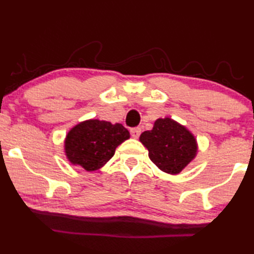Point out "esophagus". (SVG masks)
<instances>
[{
    "label": "esophagus",
    "instance_id": "esophagus-1",
    "mask_svg": "<svg viewBox=\"0 0 254 254\" xmlns=\"http://www.w3.org/2000/svg\"><path fill=\"white\" fill-rule=\"evenodd\" d=\"M130 133L133 137L137 139V137H139L141 134V127H132L130 130Z\"/></svg>",
    "mask_w": 254,
    "mask_h": 254
}]
</instances>
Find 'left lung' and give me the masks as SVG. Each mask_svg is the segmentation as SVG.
<instances>
[{
	"label": "left lung",
	"instance_id": "obj_1",
	"mask_svg": "<svg viewBox=\"0 0 254 254\" xmlns=\"http://www.w3.org/2000/svg\"><path fill=\"white\" fill-rule=\"evenodd\" d=\"M140 141L149 150V158L159 169L178 174L194 159L197 150L191 133L171 119H158L151 131H144Z\"/></svg>",
	"mask_w": 254,
	"mask_h": 254
}]
</instances>
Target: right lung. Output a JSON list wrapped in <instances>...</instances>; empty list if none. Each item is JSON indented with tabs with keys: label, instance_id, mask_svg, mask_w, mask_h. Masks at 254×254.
Returning <instances> with one entry per match:
<instances>
[{
	"label": "right lung",
	"instance_id": "add662e5",
	"mask_svg": "<svg viewBox=\"0 0 254 254\" xmlns=\"http://www.w3.org/2000/svg\"><path fill=\"white\" fill-rule=\"evenodd\" d=\"M128 137L130 133L122 124L89 120L79 123L68 133L66 154L71 163L93 171L105 165L113 157L118 145Z\"/></svg>",
	"mask_w": 254,
	"mask_h": 254
}]
</instances>
